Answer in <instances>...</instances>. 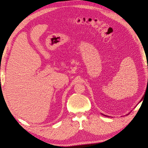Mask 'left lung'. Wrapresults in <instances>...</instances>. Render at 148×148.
<instances>
[{
    "mask_svg": "<svg viewBox=\"0 0 148 148\" xmlns=\"http://www.w3.org/2000/svg\"><path fill=\"white\" fill-rule=\"evenodd\" d=\"M147 82H148V81H147ZM105 116H106V115H105ZM107 117H108V116H107Z\"/></svg>",
    "mask_w": 148,
    "mask_h": 148,
    "instance_id": "1",
    "label": "left lung"
}]
</instances>
